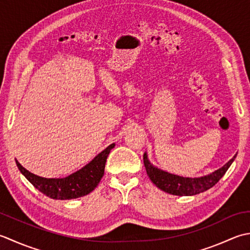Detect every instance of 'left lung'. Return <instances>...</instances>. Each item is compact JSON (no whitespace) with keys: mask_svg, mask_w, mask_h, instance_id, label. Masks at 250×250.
<instances>
[{"mask_svg":"<svg viewBox=\"0 0 250 250\" xmlns=\"http://www.w3.org/2000/svg\"><path fill=\"white\" fill-rule=\"evenodd\" d=\"M235 157L236 155H234L233 159L229 161L225 166L213 171L212 174L200 178H183L163 171L151 164L146 153L144 154V164L147 176L159 189L172 195L189 196L200 194L215 186L226 174Z\"/></svg>","mask_w":250,"mask_h":250,"instance_id":"8db88e82","label":"left lung"}]
</instances>
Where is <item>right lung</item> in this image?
I'll use <instances>...</instances> for the list:
<instances>
[{"mask_svg":"<svg viewBox=\"0 0 250 250\" xmlns=\"http://www.w3.org/2000/svg\"><path fill=\"white\" fill-rule=\"evenodd\" d=\"M113 147L114 144L110 145L82 169L61 179H47L39 177L23 168L18 161H16V164L20 172L32 183L35 189L43 194L53 200H74L87 195L98 186L104 174L106 157Z\"/></svg>","mask_w":250,"mask_h":250,"instance_id":"1","label":"right lung"}]
</instances>
